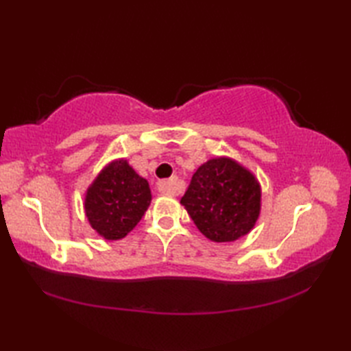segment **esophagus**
Wrapping results in <instances>:
<instances>
[{
    "label": "esophagus",
    "mask_w": 351,
    "mask_h": 351,
    "mask_svg": "<svg viewBox=\"0 0 351 351\" xmlns=\"http://www.w3.org/2000/svg\"><path fill=\"white\" fill-rule=\"evenodd\" d=\"M158 190L161 193H166V195L176 196V195H180L181 185H180V181H178V178H171V180H167V181H160Z\"/></svg>",
    "instance_id": "1"
}]
</instances>
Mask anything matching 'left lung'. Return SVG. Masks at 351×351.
Returning <instances> with one entry per match:
<instances>
[{"mask_svg": "<svg viewBox=\"0 0 351 351\" xmlns=\"http://www.w3.org/2000/svg\"><path fill=\"white\" fill-rule=\"evenodd\" d=\"M181 205L208 240L232 243L255 228L263 190L252 170L221 155L196 170Z\"/></svg>", "mask_w": 351, "mask_h": 351, "instance_id": "left-lung-1", "label": "left lung"}]
</instances>
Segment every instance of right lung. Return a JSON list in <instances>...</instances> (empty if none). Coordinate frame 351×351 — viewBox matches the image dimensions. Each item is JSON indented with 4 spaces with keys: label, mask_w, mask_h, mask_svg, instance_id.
<instances>
[{
    "label": "right lung",
    "mask_w": 351,
    "mask_h": 351,
    "mask_svg": "<svg viewBox=\"0 0 351 351\" xmlns=\"http://www.w3.org/2000/svg\"><path fill=\"white\" fill-rule=\"evenodd\" d=\"M149 182L130 166L116 158L102 167L84 196L88 225L104 240L117 241L137 226L151 205Z\"/></svg>",
    "instance_id": "1"
}]
</instances>
